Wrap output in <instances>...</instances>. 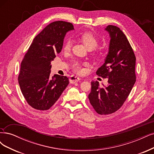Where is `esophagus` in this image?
Listing matches in <instances>:
<instances>
[{"label": "esophagus", "instance_id": "obj_1", "mask_svg": "<svg viewBox=\"0 0 154 154\" xmlns=\"http://www.w3.org/2000/svg\"><path fill=\"white\" fill-rule=\"evenodd\" d=\"M79 80H80V78L79 77L75 76H72L69 78V82L71 83H75L78 82Z\"/></svg>", "mask_w": 154, "mask_h": 154}]
</instances>
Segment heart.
I'll list each match as a JSON object with an SVG mask.
<instances>
[{"instance_id":"1","label":"heart","mask_w":154,"mask_h":154,"mask_svg":"<svg viewBox=\"0 0 154 154\" xmlns=\"http://www.w3.org/2000/svg\"><path fill=\"white\" fill-rule=\"evenodd\" d=\"M80 40L83 42L88 50H93L97 46L99 40L98 38L92 32H85L80 36ZM71 47V42L70 40H67L63 44V50L65 51H69ZM72 68L74 71L77 73H82L83 72V69L82 68V65L80 63L76 62L73 64Z\"/></svg>"}]
</instances>
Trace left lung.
<instances>
[{
    "label": "left lung",
    "mask_w": 154,
    "mask_h": 154,
    "mask_svg": "<svg viewBox=\"0 0 154 154\" xmlns=\"http://www.w3.org/2000/svg\"><path fill=\"white\" fill-rule=\"evenodd\" d=\"M110 41L104 63L96 74L108 78L107 86L100 87L98 82H91L88 99L96 112L108 115L115 112L125 101L136 82V57L125 35L119 27L108 25Z\"/></svg>",
    "instance_id": "obj_1"
}]
</instances>
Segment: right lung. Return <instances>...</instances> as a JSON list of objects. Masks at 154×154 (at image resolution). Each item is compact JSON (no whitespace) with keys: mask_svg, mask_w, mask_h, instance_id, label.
Instances as JSON below:
<instances>
[{"mask_svg":"<svg viewBox=\"0 0 154 154\" xmlns=\"http://www.w3.org/2000/svg\"><path fill=\"white\" fill-rule=\"evenodd\" d=\"M72 23L57 21L35 36L21 63L18 82L26 102L34 109H49L59 99L69 84L67 76L50 77L51 62L62 49Z\"/></svg>","mask_w":154,"mask_h":154,"instance_id":"1","label":"right lung"}]
</instances>
